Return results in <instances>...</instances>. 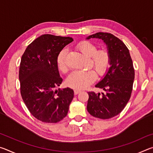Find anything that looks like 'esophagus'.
Returning a JSON list of instances; mask_svg holds the SVG:
<instances>
[{"label":"esophagus","mask_w":153,"mask_h":153,"mask_svg":"<svg viewBox=\"0 0 153 153\" xmlns=\"http://www.w3.org/2000/svg\"><path fill=\"white\" fill-rule=\"evenodd\" d=\"M80 92H81V90H74V94H75V95H77V94H78Z\"/></svg>","instance_id":"34e87169"}]
</instances>
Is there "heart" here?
Listing matches in <instances>:
<instances>
[{
	"label": "heart",
	"mask_w": 153,
	"mask_h": 153,
	"mask_svg": "<svg viewBox=\"0 0 153 153\" xmlns=\"http://www.w3.org/2000/svg\"><path fill=\"white\" fill-rule=\"evenodd\" d=\"M77 48L82 54L91 57L93 65L98 76H102L105 74L110 65V56L107 51H97V46L88 41L79 44ZM67 53L68 51L65 48L59 53L56 59L58 68L63 73L67 72L69 69L67 62ZM96 78L97 74L93 70L74 71L67 77L66 84L75 89H84L92 84Z\"/></svg>",
	"instance_id": "obj_1"
}]
</instances>
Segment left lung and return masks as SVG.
Instances as JSON below:
<instances>
[{"instance_id":"left-lung-1","label":"left lung","mask_w":153,"mask_h":153,"mask_svg":"<svg viewBox=\"0 0 153 153\" xmlns=\"http://www.w3.org/2000/svg\"><path fill=\"white\" fill-rule=\"evenodd\" d=\"M101 39L110 56V67L96 87L104 92H89L87 110L93 117L107 120L120 114L128 102L132 91L134 69L128 48L109 33L98 32L86 39Z\"/></svg>"}]
</instances>
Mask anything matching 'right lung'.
<instances>
[{
    "label": "right lung",
    "instance_id": "add662e5",
    "mask_svg": "<svg viewBox=\"0 0 153 153\" xmlns=\"http://www.w3.org/2000/svg\"><path fill=\"white\" fill-rule=\"evenodd\" d=\"M70 37L44 34L28 45L21 60L19 78L21 94L31 114L45 123H57L65 117L74 98V90H54L63 79L56 59Z\"/></svg>",
    "mask_w": 153,
    "mask_h": 153
}]
</instances>
